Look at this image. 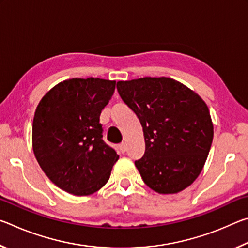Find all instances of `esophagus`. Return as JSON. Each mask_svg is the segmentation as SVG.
I'll list each match as a JSON object with an SVG mask.
<instances>
[{"label": "esophagus", "instance_id": "obj_1", "mask_svg": "<svg viewBox=\"0 0 248 248\" xmlns=\"http://www.w3.org/2000/svg\"><path fill=\"white\" fill-rule=\"evenodd\" d=\"M118 152L121 153V154H124L125 152V143H124V142H123V143L118 145Z\"/></svg>", "mask_w": 248, "mask_h": 248}]
</instances>
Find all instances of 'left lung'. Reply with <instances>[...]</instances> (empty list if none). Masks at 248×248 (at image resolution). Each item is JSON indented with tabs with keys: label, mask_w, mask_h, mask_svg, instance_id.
<instances>
[{
	"label": "left lung",
	"mask_w": 248,
	"mask_h": 248,
	"mask_svg": "<svg viewBox=\"0 0 248 248\" xmlns=\"http://www.w3.org/2000/svg\"><path fill=\"white\" fill-rule=\"evenodd\" d=\"M117 90L143 128L145 152L134 162L143 182L158 194H176L195 182L213 140L202 98L170 78L119 81Z\"/></svg>",
	"instance_id": "obj_1"
}]
</instances>
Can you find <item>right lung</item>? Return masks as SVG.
I'll use <instances>...</instances> for the list:
<instances>
[{"label": "right lung", "mask_w": 248, "mask_h": 248, "mask_svg": "<svg viewBox=\"0 0 248 248\" xmlns=\"http://www.w3.org/2000/svg\"><path fill=\"white\" fill-rule=\"evenodd\" d=\"M116 82L71 78L57 84L36 108L32 150L41 170L59 188L75 196L100 189L119 155L103 140L99 116Z\"/></svg>", "instance_id": "1"}]
</instances>
